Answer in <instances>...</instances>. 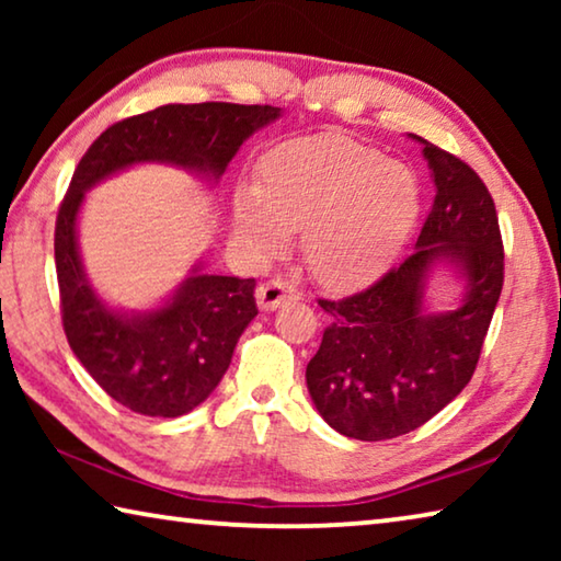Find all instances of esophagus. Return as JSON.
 I'll list each match as a JSON object with an SVG mask.
<instances>
[{
	"mask_svg": "<svg viewBox=\"0 0 561 561\" xmlns=\"http://www.w3.org/2000/svg\"><path fill=\"white\" fill-rule=\"evenodd\" d=\"M294 299H299L297 287L289 284L287 279H279V277L264 282L262 287L257 289V304H260V309H264V311L279 309V307H284V304L294 301Z\"/></svg>",
	"mask_w": 561,
	"mask_h": 561,
	"instance_id": "esophagus-1",
	"label": "esophagus"
}]
</instances>
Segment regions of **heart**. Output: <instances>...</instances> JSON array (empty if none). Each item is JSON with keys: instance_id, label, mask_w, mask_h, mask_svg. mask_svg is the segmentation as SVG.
I'll return each mask as SVG.
<instances>
[{"instance_id": "1", "label": "heart", "mask_w": 561, "mask_h": 561, "mask_svg": "<svg viewBox=\"0 0 561 561\" xmlns=\"http://www.w3.org/2000/svg\"><path fill=\"white\" fill-rule=\"evenodd\" d=\"M421 213L411 168L341 133L289 140L264 158L257 190L237 193L244 240L277 250L301 232L309 272L331 289H354L391 267Z\"/></svg>"}]
</instances>
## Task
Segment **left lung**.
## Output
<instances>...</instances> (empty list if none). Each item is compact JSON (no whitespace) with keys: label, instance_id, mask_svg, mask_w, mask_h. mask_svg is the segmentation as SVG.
<instances>
[{"label":"left lung","instance_id":"1","mask_svg":"<svg viewBox=\"0 0 561 561\" xmlns=\"http://www.w3.org/2000/svg\"><path fill=\"white\" fill-rule=\"evenodd\" d=\"M435 201L417 250L371 287L344 299H319L331 317L307 366V386L331 428L356 440H391L443 411L470 383L495 314L505 250L488 185L425 138ZM435 259L463 267L469 294L458 310L425 316L424 272Z\"/></svg>","mask_w":561,"mask_h":561}]
</instances>
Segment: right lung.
Segmentation results:
<instances>
[{
	"mask_svg": "<svg viewBox=\"0 0 561 561\" xmlns=\"http://www.w3.org/2000/svg\"><path fill=\"white\" fill-rule=\"evenodd\" d=\"M277 116L274 106L168 103L113 123L73 170L54 230L61 324L93 381L133 413L178 417L215 391L237 339L257 317L254 279L195 274L163 309L133 319L116 314L93 294L79 260L76 215L83 193L146 160L220 178L242 140Z\"/></svg>",
	"mask_w": 561,
	"mask_h": 561,
	"instance_id": "right-lung-1",
	"label": "right lung"
}]
</instances>
